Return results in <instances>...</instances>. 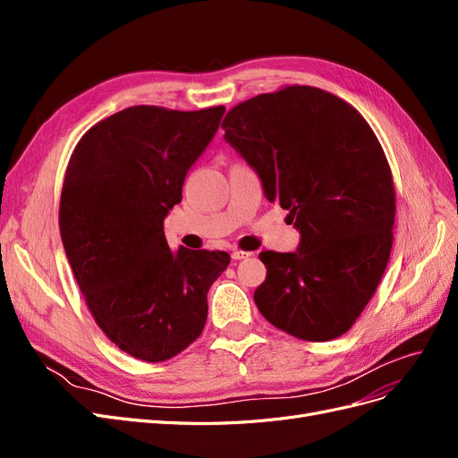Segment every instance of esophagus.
Segmentation results:
<instances>
[{
    "label": "esophagus",
    "mask_w": 458,
    "mask_h": 458,
    "mask_svg": "<svg viewBox=\"0 0 458 458\" xmlns=\"http://www.w3.org/2000/svg\"><path fill=\"white\" fill-rule=\"evenodd\" d=\"M248 256H252V252H242V250H234V252L231 254V258H233V259H244V258H248Z\"/></svg>",
    "instance_id": "34e87169"
}]
</instances>
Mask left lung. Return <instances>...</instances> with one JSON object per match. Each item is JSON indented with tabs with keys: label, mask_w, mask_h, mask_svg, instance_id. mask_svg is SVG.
I'll use <instances>...</instances> for the list:
<instances>
[{
	"label": "left lung",
	"mask_w": 458,
	"mask_h": 458,
	"mask_svg": "<svg viewBox=\"0 0 458 458\" xmlns=\"http://www.w3.org/2000/svg\"><path fill=\"white\" fill-rule=\"evenodd\" d=\"M221 128L301 234L296 252L259 254L267 267L254 293L259 313L300 340L345 335L394 244L395 189L378 137L350 103L311 86L252 97Z\"/></svg>",
	"instance_id": "left-lung-1"
}]
</instances>
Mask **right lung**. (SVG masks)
I'll list each match as a JSON object with an SVG mask.
<instances>
[{
	"instance_id": "right-lung-1",
	"label": "right lung",
	"mask_w": 458,
	"mask_h": 458,
	"mask_svg": "<svg viewBox=\"0 0 458 458\" xmlns=\"http://www.w3.org/2000/svg\"><path fill=\"white\" fill-rule=\"evenodd\" d=\"M225 106L123 108L89 128L66 165L59 227L95 323L122 352L168 361L206 325L219 250L172 252L164 217L219 128Z\"/></svg>"
}]
</instances>
